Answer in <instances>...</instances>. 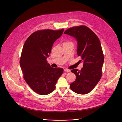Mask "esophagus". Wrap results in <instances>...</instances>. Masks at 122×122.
Returning a JSON list of instances; mask_svg holds the SVG:
<instances>
[{
    "mask_svg": "<svg viewBox=\"0 0 122 122\" xmlns=\"http://www.w3.org/2000/svg\"><path fill=\"white\" fill-rule=\"evenodd\" d=\"M64 71H65V72H70V70H68L67 69H64Z\"/></svg>",
    "mask_w": 122,
    "mask_h": 122,
    "instance_id": "1",
    "label": "esophagus"
}]
</instances>
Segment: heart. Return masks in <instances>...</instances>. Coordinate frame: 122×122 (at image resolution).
Returning <instances> with one entry per match:
<instances>
[{"instance_id":"heart-1","label":"heart","mask_w":122,"mask_h":122,"mask_svg":"<svg viewBox=\"0 0 122 122\" xmlns=\"http://www.w3.org/2000/svg\"><path fill=\"white\" fill-rule=\"evenodd\" d=\"M70 42H65L64 43V44H67V43H70Z\"/></svg>"}]
</instances>
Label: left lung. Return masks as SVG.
I'll list each match as a JSON object with an SVG mask.
<instances>
[{"mask_svg": "<svg viewBox=\"0 0 122 122\" xmlns=\"http://www.w3.org/2000/svg\"><path fill=\"white\" fill-rule=\"evenodd\" d=\"M64 34L75 38L77 41V54L83 61L81 70H71L76 76L70 88L75 92L86 94L90 92L100 80L104 61L100 41L96 35L86 26L68 29ZM81 61V60H80Z\"/></svg>", "mask_w": 122, "mask_h": 122, "instance_id": "8db88e82", "label": "left lung"}]
</instances>
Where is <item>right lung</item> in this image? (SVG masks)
I'll return each mask as SVG.
<instances>
[{"label": "right lung", "mask_w": 122, "mask_h": 122, "mask_svg": "<svg viewBox=\"0 0 122 122\" xmlns=\"http://www.w3.org/2000/svg\"><path fill=\"white\" fill-rule=\"evenodd\" d=\"M63 31V29L36 31L29 36L23 45L20 61L23 77L30 87L39 94L52 92L63 73V69L51 67L46 59L52 45Z\"/></svg>", "instance_id": "obj_1"}]
</instances>
